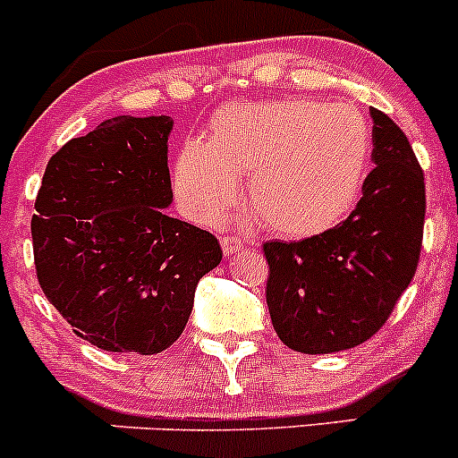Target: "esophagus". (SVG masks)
<instances>
[{
	"label": "esophagus",
	"instance_id": "obj_1",
	"mask_svg": "<svg viewBox=\"0 0 458 458\" xmlns=\"http://www.w3.org/2000/svg\"><path fill=\"white\" fill-rule=\"evenodd\" d=\"M219 243H221V248H224V255H234V252H239L243 248L242 239L230 237V234H221Z\"/></svg>",
	"mask_w": 458,
	"mask_h": 458
}]
</instances>
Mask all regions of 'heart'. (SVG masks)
I'll return each instance as SVG.
<instances>
[{"instance_id": "heart-1", "label": "heart", "mask_w": 458, "mask_h": 458, "mask_svg": "<svg viewBox=\"0 0 458 458\" xmlns=\"http://www.w3.org/2000/svg\"><path fill=\"white\" fill-rule=\"evenodd\" d=\"M370 161V128L348 106L310 99L230 104L210 141L192 140L174 161V192L188 216L216 224L239 197L284 237H317L348 216Z\"/></svg>"}]
</instances>
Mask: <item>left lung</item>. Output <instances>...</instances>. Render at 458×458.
I'll use <instances>...</instances> for the list:
<instances>
[{"mask_svg": "<svg viewBox=\"0 0 458 458\" xmlns=\"http://www.w3.org/2000/svg\"><path fill=\"white\" fill-rule=\"evenodd\" d=\"M374 168L344 224L301 242H267L266 301L288 348L330 354L381 330L417 272L426 183L408 137L372 108Z\"/></svg>", "mask_w": 458, "mask_h": 458, "instance_id": "obj_1", "label": "left lung"}]
</instances>
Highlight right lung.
<instances>
[{"mask_svg": "<svg viewBox=\"0 0 458 458\" xmlns=\"http://www.w3.org/2000/svg\"><path fill=\"white\" fill-rule=\"evenodd\" d=\"M173 119L113 117L50 157L30 221L37 279L77 336L157 354L191 318L215 234L165 215Z\"/></svg>", "mask_w": 458, "mask_h": 458, "instance_id": "right-lung-1", "label": "right lung"}]
</instances>
